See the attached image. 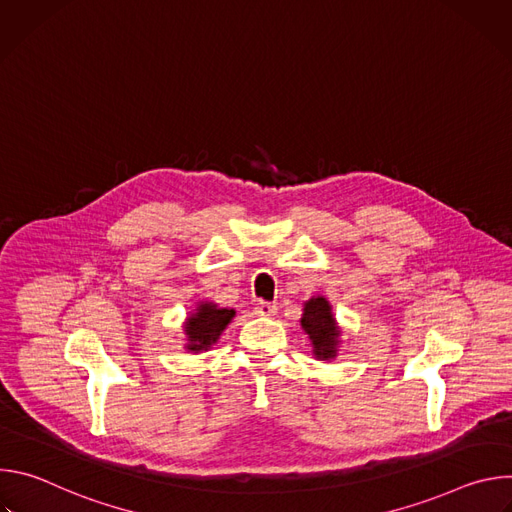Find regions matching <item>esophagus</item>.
<instances>
[{
    "mask_svg": "<svg viewBox=\"0 0 512 512\" xmlns=\"http://www.w3.org/2000/svg\"><path fill=\"white\" fill-rule=\"evenodd\" d=\"M275 312H277V306H275V304H269V302H257V304H255V314H257V316L271 318V316H275Z\"/></svg>",
    "mask_w": 512,
    "mask_h": 512,
    "instance_id": "1",
    "label": "esophagus"
}]
</instances>
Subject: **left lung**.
I'll return each mask as SVG.
<instances>
[{"instance_id":"left-lung-1","label":"left lung","mask_w":512,"mask_h":512,"mask_svg":"<svg viewBox=\"0 0 512 512\" xmlns=\"http://www.w3.org/2000/svg\"><path fill=\"white\" fill-rule=\"evenodd\" d=\"M302 328L310 336L314 356L320 360H332L340 344V328L332 314V306L324 296H316L304 304Z\"/></svg>"}]
</instances>
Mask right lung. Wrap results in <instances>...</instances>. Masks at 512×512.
Returning a JSON list of instances; mask_svg holds the SVG:
<instances>
[{
    "instance_id": "right-lung-1",
    "label": "right lung",
    "mask_w": 512,
    "mask_h": 512,
    "mask_svg": "<svg viewBox=\"0 0 512 512\" xmlns=\"http://www.w3.org/2000/svg\"><path fill=\"white\" fill-rule=\"evenodd\" d=\"M235 318V310L218 308L212 302H200L196 306V312H192L184 324V334L188 338L186 350L200 352L208 350L223 330L231 324Z\"/></svg>"
}]
</instances>
